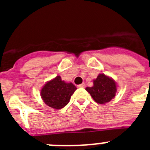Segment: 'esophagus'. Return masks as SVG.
I'll list each match as a JSON object with an SVG mask.
<instances>
[{
  "mask_svg": "<svg viewBox=\"0 0 150 150\" xmlns=\"http://www.w3.org/2000/svg\"><path fill=\"white\" fill-rule=\"evenodd\" d=\"M78 87H79V88H85V87H86V84H85V83H82V84L80 85H78Z\"/></svg>",
  "mask_w": 150,
  "mask_h": 150,
  "instance_id": "esophagus-1",
  "label": "esophagus"
}]
</instances>
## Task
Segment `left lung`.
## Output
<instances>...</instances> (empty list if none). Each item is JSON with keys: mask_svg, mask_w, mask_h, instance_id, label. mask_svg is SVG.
Returning <instances> with one entry per match:
<instances>
[{"mask_svg": "<svg viewBox=\"0 0 150 150\" xmlns=\"http://www.w3.org/2000/svg\"><path fill=\"white\" fill-rule=\"evenodd\" d=\"M95 102L104 104L110 101L116 96L117 86L111 77L100 74L93 80V86L86 88Z\"/></svg>", "mask_w": 150, "mask_h": 150, "instance_id": "1", "label": "left lung"}]
</instances>
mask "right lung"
Masks as SVG:
<instances>
[{"instance_id":"right-lung-1","label":"right lung","mask_w":150,"mask_h":150,"mask_svg":"<svg viewBox=\"0 0 150 150\" xmlns=\"http://www.w3.org/2000/svg\"><path fill=\"white\" fill-rule=\"evenodd\" d=\"M76 87L71 83H65L60 76L48 81L40 90L41 98L46 105L59 110L65 107Z\"/></svg>"}]
</instances>
